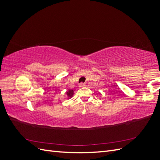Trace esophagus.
Returning <instances> with one entry per match:
<instances>
[{
  "instance_id": "esophagus-1",
  "label": "esophagus",
  "mask_w": 160,
  "mask_h": 160,
  "mask_svg": "<svg viewBox=\"0 0 160 160\" xmlns=\"http://www.w3.org/2000/svg\"><path fill=\"white\" fill-rule=\"evenodd\" d=\"M79 86V88H83V87H85L86 86V84L84 83H81Z\"/></svg>"
}]
</instances>
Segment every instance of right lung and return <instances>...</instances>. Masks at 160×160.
<instances>
[{
  "mask_svg": "<svg viewBox=\"0 0 160 160\" xmlns=\"http://www.w3.org/2000/svg\"><path fill=\"white\" fill-rule=\"evenodd\" d=\"M67 95L68 96L69 98H71L72 97V95H73V90H69L67 92Z\"/></svg>",
  "mask_w": 160,
  "mask_h": 160,
  "instance_id": "1",
  "label": "right lung"
}]
</instances>
